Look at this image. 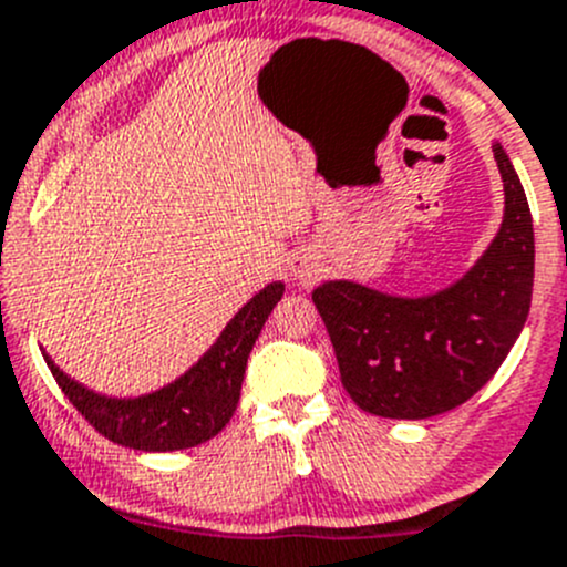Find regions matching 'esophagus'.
<instances>
[{
  "label": "esophagus",
  "instance_id": "34e87169",
  "mask_svg": "<svg viewBox=\"0 0 567 567\" xmlns=\"http://www.w3.org/2000/svg\"><path fill=\"white\" fill-rule=\"evenodd\" d=\"M317 265H313L308 256H302V259H297L295 265H291V276H295V281H311V278H317Z\"/></svg>",
  "mask_w": 567,
  "mask_h": 567
}]
</instances>
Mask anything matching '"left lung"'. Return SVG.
Listing matches in <instances>:
<instances>
[{
  "mask_svg": "<svg viewBox=\"0 0 567 567\" xmlns=\"http://www.w3.org/2000/svg\"><path fill=\"white\" fill-rule=\"evenodd\" d=\"M493 156L504 182L502 226L455 284L405 297L339 278L311 291L341 385L372 416L430 419L463 405L496 374L524 330L535 231L502 143H493Z\"/></svg>",
  "mask_w": 567,
  "mask_h": 567,
  "instance_id": "8db88e82",
  "label": "left lung"
}]
</instances>
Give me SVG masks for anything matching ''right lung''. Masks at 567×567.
Here are the masks:
<instances>
[{"label":"right lung","instance_id":"right-lung-1","mask_svg":"<svg viewBox=\"0 0 567 567\" xmlns=\"http://www.w3.org/2000/svg\"><path fill=\"white\" fill-rule=\"evenodd\" d=\"M284 281L267 284L223 328L215 344L184 374L140 396H106L65 374L47 350V367L71 405L104 439L140 452H178L215 439L237 411L248 355L267 317L284 297Z\"/></svg>","mask_w":567,"mask_h":567}]
</instances>
